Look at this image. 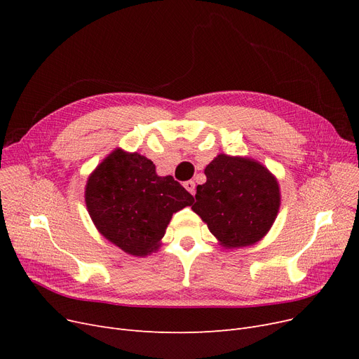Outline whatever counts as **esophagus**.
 Segmentation results:
<instances>
[{"mask_svg":"<svg viewBox=\"0 0 359 359\" xmlns=\"http://www.w3.org/2000/svg\"><path fill=\"white\" fill-rule=\"evenodd\" d=\"M184 189L189 192V194H192V195H195V187H196V184H195V182L194 180H187V182H184Z\"/></svg>","mask_w":359,"mask_h":359,"instance_id":"esophagus-1","label":"esophagus"}]
</instances>
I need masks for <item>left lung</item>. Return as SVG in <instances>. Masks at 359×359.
Returning <instances> with one entry per match:
<instances>
[{"instance_id": "left-lung-1", "label": "left lung", "mask_w": 359, "mask_h": 359, "mask_svg": "<svg viewBox=\"0 0 359 359\" xmlns=\"http://www.w3.org/2000/svg\"><path fill=\"white\" fill-rule=\"evenodd\" d=\"M205 176L192 210L221 246L246 248L266 236L280 205L278 182L266 167L252 158L219 154L205 167Z\"/></svg>"}]
</instances>
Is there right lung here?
Here are the masks:
<instances>
[{
  "mask_svg": "<svg viewBox=\"0 0 359 359\" xmlns=\"http://www.w3.org/2000/svg\"><path fill=\"white\" fill-rule=\"evenodd\" d=\"M192 203L194 196L173 176H158L153 161L119 148L86 184V205L96 229L132 256L157 250L173 214Z\"/></svg>",
  "mask_w": 359,
  "mask_h": 359,
  "instance_id": "add662e5",
  "label": "right lung"
}]
</instances>
